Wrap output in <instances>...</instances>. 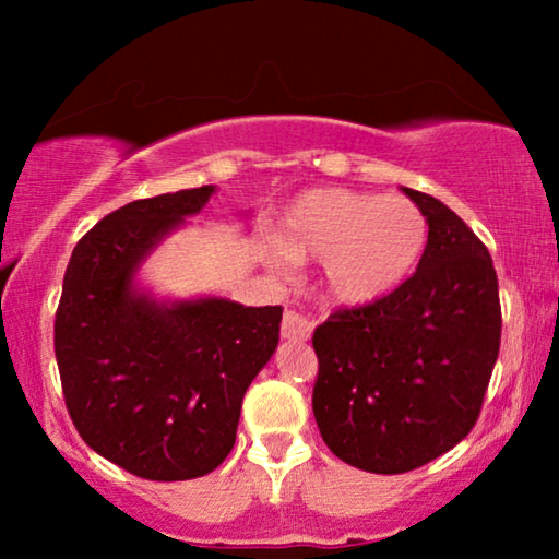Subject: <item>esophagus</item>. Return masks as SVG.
Returning <instances> with one entry per match:
<instances>
[{
    "label": "esophagus",
    "instance_id": "obj_1",
    "mask_svg": "<svg viewBox=\"0 0 559 559\" xmlns=\"http://www.w3.org/2000/svg\"><path fill=\"white\" fill-rule=\"evenodd\" d=\"M312 335V320L300 312L287 310L282 318V338L285 341H308Z\"/></svg>",
    "mask_w": 559,
    "mask_h": 559
}]
</instances>
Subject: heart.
<instances>
[{
	"mask_svg": "<svg viewBox=\"0 0 559 559\" xmlns=\"http://www.w3.org/2000/svg\"><path fill=\"white\" fill-rule=\"evenodd\" d=\"M272 266L323 262L328 295L346 308H364L394 295L427 249V218L407 198L346 188L305 190L280 221Z\"/></svg>",
	"mask_w": 559,
	"mask_h": 559,
	"instance_id": "obj_1",
	"label": "heart"
}]
</instances>
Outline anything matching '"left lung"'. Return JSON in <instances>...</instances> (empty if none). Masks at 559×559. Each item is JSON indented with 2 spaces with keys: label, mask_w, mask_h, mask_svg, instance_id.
Here are the masks:
<instances>
[{
  "label": "left lung",
  "mask_w": 559,
  "mask_h": 559,
  "mask_svg": "<svg viewBox=\"0 0 559 559\" xmlns=\"http://www.w3.org/2000/svg\"><path fill=\"white\" fill-rule=\"evenodd\" d=\"M402 190L430 226L417 272L384 300L333 312L312 335V412L325 445L384 476L435 461L471 432L501 343L488 249L438 198Z\"/></svg>",
  "instance_id": "8db88e82"
}]
</instances>
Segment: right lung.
<instances>
[{
	"mask_svg": "<svg viewBox=\"0 0 559 559\" xmlns=\"http://www.w3.org/2000/svg\"><path fill=\"white\" fill-rule=\"evenodd\" d=\"M216 186L132 201L75 243L56 312L66 407L91 450L147 480H188L231 453L241 402L280 343V305L157 297L140 272Z\"/></svg>",
	"mask_w": 559,
	"mask_h": 559,
	"instance_id": "right-lung-1",
	"label": "right lung"
}]
</instances>
